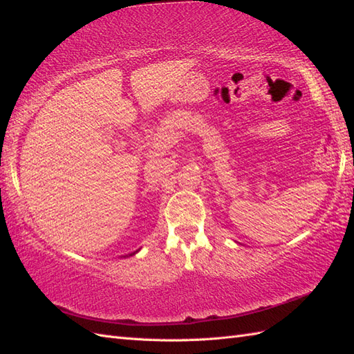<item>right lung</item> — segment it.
Instances as JSON below:
<instances>
[{
    "label": "right lung",
    "instance_id": "obj_1",
    "mask_svg": "<svg viewBox=\"0 0 354 354\" xmlns=\"http://www.w3.org/2000/svg\"><path fill=\"white\" fill-rule=\"evenodd\" d=\"M136 252H138V250H137V251H136ZM136 252H133V254H130V255H134V254H136Z\"/></svg>",
    "mask_w": 354,
    "mask_h": 354
}]
</instances>
